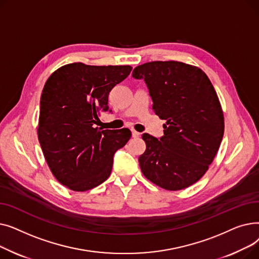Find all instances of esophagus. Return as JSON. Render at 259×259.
<instances>
[{"label": "esophagus", "instance_id": "obj_1", "mask_svg": "<svg viewBox=\"0 0 259 259\" xmlns=\"http://www.w3.org/2000/svg\"><path fill=\"white\" fill-rule=\"evenodd\" d=\"M132 137L133 138H139V137H141V133L138 132V131H135V130H132Z\"/></svg>", "mask_w": 259, "mask_h": 259}]
</instances>
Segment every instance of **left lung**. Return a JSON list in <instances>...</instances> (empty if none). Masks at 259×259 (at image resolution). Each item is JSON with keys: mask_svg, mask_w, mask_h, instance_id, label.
I'll use <instances>...</instances> for the list:
<instances>
[{"mask_svg": "<svg viewBox=\"0 0 259 259\" xmlns=\"http://www.w3.org/2000/svg\"><path fill=\"white\" fill-rule=\"evenodd\" d=\"M143 78L153 101L152 110L164 124V137L143 134L146 151L139 157L145 178L178 191L198 182L219 151L225 131L221 102L200 68L176 61H156L132 72Z\"/></svg>", "mask_w": 259, "mask_h": 259, "instance_id": "1", "label": "left lung"}]
</instances>
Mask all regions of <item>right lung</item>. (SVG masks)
<instances>
[{
	"label": "right lung",
	"instance_id": "obj_1",
	"mask_svg": "<svg viewBox=\"0 0 259 259\" xmlns=\"http://www.w3.org/2000/svg\"><path fill=\"white\" fill-rule=\"evenodd\" d=\"M132 67L62 66L47 79L40 97L37 138L47 165L62 185L76 192L103 184L113 155L131 138L127 128L100 130L94 124L109 110L108 97Z\"/></svg>",
	"mask_w": 259,
	"mask_h": 259
}]
</instances>
